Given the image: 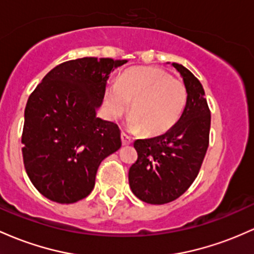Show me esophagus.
I'll return each mask as SVG.
<instances>
[{
  "label": "esophagus",
  "mask_w": 254,
  "mask_h": 254,
  "mask_svg": "<svg viewBox=\"0 0 254 254\" xmlns=\"http://www.w3.org/2000/svg\"><path fill=\"white\" fill-rule=\"evenodd\" d=\"M121 137H122V143H123V146H129V144H131V142H132L131 137H130V136H127V133L122 132Z\"/></svg>",
  "instance_id": "1"
}]
</instances>
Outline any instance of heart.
Returning a JSON list of instances; mask_svg holds the SVG:
<instances>
[{"label": "heart", "mask_w": 254, "mask_h": 254, "mask_svg": "<svg viewBox=\"0 0 254 254\" xmlns=\"http://www.w3.org/2000/svg\"><path fill=\"white\" fill-rule=\"evenodd\" d=\"M127 129L160 135L171 129L182 116L187 89L178 78L159 67H133L122 74L118 84L106 88L105 104L111 119H118L129 108Z\"/></svg>", "instance_id": "1"}]
</instances>
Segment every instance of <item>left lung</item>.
<instances>
[{"mask_svg": "<svg viewBox=\"0 0 254 254\" xmlns=\"http://www.w3.org/2000/svg\"><path fill=\"white\" fill-rule=\"evenodd\" d=\"M187 89L182 116L164 135L136 140L137 160L129 169V186L147 204L163 205L180 197L196 178L208 147L211 114L201 83L174 63Z\"/></svg>", "mask_w": 254, "mask_h": 254, "instance_id": "left-lung-1", "label": "left lung"}]
</instances>
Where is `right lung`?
<instances>
[{"label": "right lung", "instance_id": "obj_1", "mask_svg": "<svg viewBox=\"0 0 254 254\" xmlns=\"http://www.w3.org/2000/svg\"><path fill=\"white\" fill-rule=\"evenodd\" d=\"M127 60L82 58L46 74L27 100L21 143L26 174L52 201L73 204L95 186L100 164L121 148V130L96 117L108 77Z\"/></svg>", "mask_w": 254, "mask_h": 254}]
</instances>
